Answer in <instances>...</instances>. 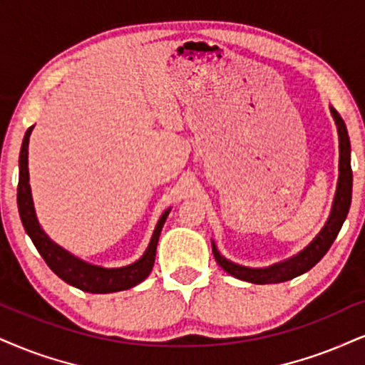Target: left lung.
Instances as JSON below:
<instances>
[{
  "label": "left lung",
  "instance_id": "obj_1",
  "mask_svg": "<svg viewBox=\"0 0 365 365\" xmlns=\"http://www.w3.org/2000/svg\"><path fill=\"white\" fill-rule=\"evenodd\" d=\"M330 113L334 116L336 132H339V182H336V191L334 203H331L330 215H328V220L323 225V228L298 254L291 255V257L281 260V262L267 265V267H245V265L232 262V260H228L220 254L217 244L211 240L215 259H217L220 267L225 272L240 279V281L252 282V284H277V282L289 281V279H294L301 276V274L308 272L309 269L320 262L323 255L327 254L328 249L334 244L341 225L347 218L350 201H352V168H350V138L347 127H345L341 116L335 111V108L330 106Z\"/></svg>",
  "mask_w": 365,
  "mask_h": 365
}]
</instances>
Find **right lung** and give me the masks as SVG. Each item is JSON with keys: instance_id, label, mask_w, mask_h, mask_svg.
Here are the masks:
<instances>
[{"instance_id": "add662e5", "label": "right lung", "mask_w": 365, "mask_h": 365, "mask_svg": "<svg viewBox=\"0 0 365 365\" xmlns=\"http://www.w3.org/2000/svg\"><path fill=\"white\" fill-rule=\"evenodd\" d=\"M31 130H34V127L26 130L24 143H21L20 160H18L20 175H18L16 201L25 232L29 233L31 242L37 247L38 254L42 255L48 267H51L62 281H66L67 284L78 287L81 291L94 292V294H106V292L130 289V287L145 281L148 274L152 271V267H154L157 242H159L162 227H164L165 220L169 217L170 208L165 210L164 213L160 215L159 222H157L154 228V233H152L150 242H148V247L145 252H143L142 257L135 260V262L123 265V267H101V265L89 264L86 260L76 257V255L71 254L69 250L57 245L56 242L43 232V228L40 227L38 223L37 213H35L34 197H31V187L29 182V142Z\"/></svg>"}]
</instances>
